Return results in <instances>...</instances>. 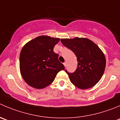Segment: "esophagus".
<instances>
[{
    "instance_id": "obj_1",
    "label": "esophagus",
    "mask_w": 120,
    "mask_h": 120,
    "mask_svg": "<svg viewBox=\"0 0 120 120\" xmlns=\"http://www.w3.org/2000/svg\"><path fill=\"white\" fill-rule=\"evenodd\" d=\"M63 64H64V66L65 67H66V62L63 63Z\"/></svg>"
}]
</instances>
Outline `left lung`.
I'll return each mask as SVG.
<instances>
[{
    "mask_svg": "<svg viewBox=\"0 0 120 120\" xmlns=\"http://www.w3.org/2000/svg\"><path fill=\"white\" fill-rule=\"evenodd\" d=\"M63 45L75 54L77 67L73 73L66 72L71 82L80 89H87L96 84L104 74L105 58L96 44L86 38L61 39Z\"/></svg>",
    "mask_w": 120,
    "mask_h": 120,
    "instance_id": "1",
    "label": "left lung"
}]
</instances>
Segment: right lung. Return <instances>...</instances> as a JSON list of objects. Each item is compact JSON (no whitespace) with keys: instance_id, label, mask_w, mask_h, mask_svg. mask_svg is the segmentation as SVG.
<instances>
[{"instance_id":"add662e5","label":"right lung","mask_w":120,"mask_h":120,"mask_svg":"<svg viewBox=\"0 0 120 120\" xmlns=\"http://www.w3.org/2000/svg\"><path fill=\"white\" fill-rule=\"evenodd\" d=\"M60 39L41 36L24 45L20 54V70L24 81L35 88L50 84L65 67L53 48Z\"/></svg>"}]
</instances>
